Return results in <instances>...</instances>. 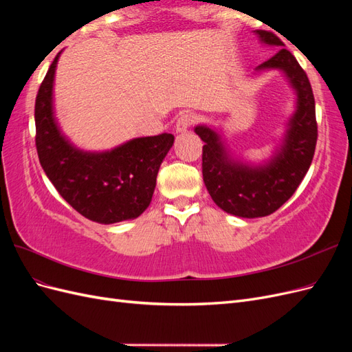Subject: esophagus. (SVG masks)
Listing matches in <instances>:
<instances>
[{
    "mask_svg": "<svg viewBox=\"0 0 352 352\" xmlns=\"http://www.w3.org/2000/svg\"><path fill=\"white\" fill-rule=\"evenodd\" d=\"M195 120H197V116H195L194 113L184 111L182 114L179 116V119L176 120V126H175L176 132H177V133L186 132V131L189 129V127L195 123Z\"/></svg>",
    "mask_w": 352,
    "mask_h": 352,
    "instance_id": "34e87169",
    "label": "esophagus"
}]
</instances>
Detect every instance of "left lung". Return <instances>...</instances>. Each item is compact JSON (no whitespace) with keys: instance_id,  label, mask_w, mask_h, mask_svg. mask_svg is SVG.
<instances>
[{"instance_id":"8db88e82","label":"left lung","mask_w":352,"mask_h":352,"mask_svg":"<svg viewBox=\"0 0 352 352\" xmlns=\"http://www.w3.org/2000/svg\"><path fill=\"white\" fill-rule=\"evenodd\" d=\"M265 45L283 47L273 32L255 30ZM280 70L296 94V109L273 157L252 166L233 158L221 135L206 124L195 126L202 146V179L212 201L229 214L255 219L280 208L302 182L317 142L316 104L310 80L289 51L280 48L255 72Z\"/></svg>"}]
</instances>
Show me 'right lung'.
Listing matches in <instances>:
<instances>
[{"mask_svg": "<svg viewBox=\"0 0 352 352\" xmlns=\"http://www.w3.org/2000/svg\"><path fill=\"white\" fill-rule=\"evenodd\" d=\"M58 57L60 52L35 101L39 163L58 194L83 217L101 225L136 219L150 206L158 168L175 136L135 138L102 153L79 150L61 133L54 117L52 88Z\"/></svg>", "mask_w": 352, "mask_h": 352, "instance_id": "obj_1", "label": "right lung"}]
</instances>
